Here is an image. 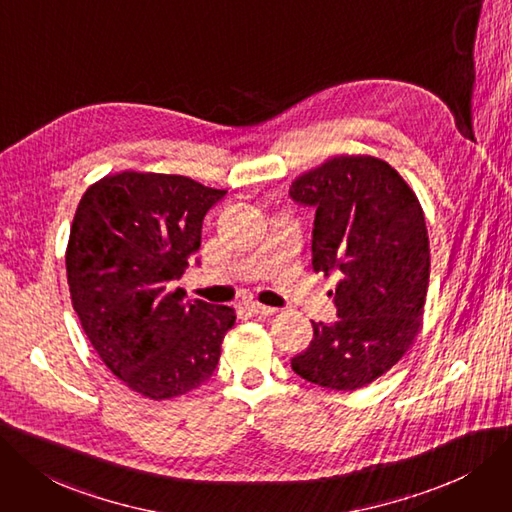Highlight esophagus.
<instances>
[{"label": "esophagus", "instance_id": "obj_1", "mask_svg": "<svg viewBox=\"0 0 512 512\" xmlns=\"http://www.w3.org/2000/svg\"><path fill=\"white\" fill-rule=\"evenodd\" d=\"M248 309H250L254 315H275V313H277V309H273V306H264V304H260V302H256V300L248 302Z\"/></svg>", "mask_w": 512, "mask_h": 512}]
</instances>
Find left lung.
<instances>
[{"label": "left lung", "instance_id": "left-lung-1", "mask_svg": "<svg viewBox=\"0 0 512 512\" xmlns=\"http://www.w3.org/2000/svg\"><path fill=\"white\" fill-rule=\"evenodd\" d=\"M290 197L315 208L313 271L342 279L334 323L313 321V340L292 370L334 391L370 384L403 357L420 332L431 275L424 214L386 161L340 155L298 176Z\"/></svg>", "mask_w": 512, "mask_h": 512}]
</instances>
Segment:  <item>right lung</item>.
I'll return each mask as SVG.
<instances>
[{
  "instance_id": "obj_1",
  "label": "right lung",
  "mask_w": 512,
  "mask_h": 512,
  "mask_svg": "<svg viewBox=\"0 0 512 512\" xmlns=\"http://www.w3.org/2000/svg\"><path fill=\"white\" fill-rule=\"evenodd\" d=\"M224 195L187 176L119 172L79 201L65 256L73 309L102 363L134 393L172 399L216 370L235 311L185 302L172 283Z\"/></svg>"
}]
</instances>
